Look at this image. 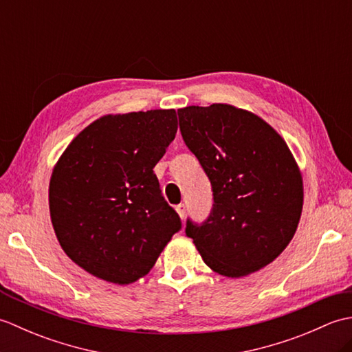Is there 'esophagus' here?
Listing matches in <instances>:
<instances>
[{"instance_id":"obj_1","label":"esophagus","mask_w":352,"mask_h":352,"mask_svg":"<svg viewBox=\"0 0 352 352\" xmlns=\"http://www.w3.org/2000/svg\"><path fill=\"white\" fill-rule=\"evenodd\" d=\"M175 210H177L178 214H180V218L183 219L184 216H186V206L184 204H178V206H175Z\"/></svg>"}]
</instances>
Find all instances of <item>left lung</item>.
Returning a JSON list of instances; mask_svg holds the SVG:
<instances>
[{
	"label": "left lung",
	"mask_w": 352,
	"mask_h": 352,
	"mask_svg": "<svg viewBox=\"0 0 352 352\" xmlns=\"http://www.w3.org/2000/svg\"><path fill=\"white\" fill-rule=\"evenodd\" d=\"M186 146L212 184L203 222L186 221L204 263L237 278L271 263L294 237L302 180L286 142L263 119L228 104L178 110Z\"/></svg>",
	"instance_id": "left-lung-1"
}]
</instances>
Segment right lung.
Returning <instances> with one entry per match:
<instances>
[{
  "label": "right lung",
  "instance_id": "add662e5",
  "mask_svg": "<svg viewBox=\"0 0 352 352\" xmlns=\"http://www.w3.org/2000/svg\"><path fill=\"white\" fill-rule=\"evenodd\" d=\"M177 129L175 110L104 116L56 164L52 227L68 257L89 274L116 284L136 281L182 230L153 170Z\"/></svg>",
  "mask_w": 352,
  "mask_h": 352
}]
</instances>
